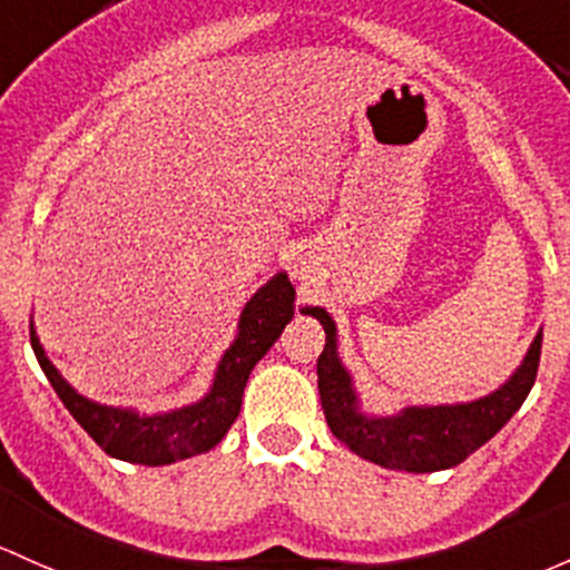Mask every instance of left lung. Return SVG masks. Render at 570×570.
<instances>
[{
	"instance_id": "8db88e82",
	"label": "left lung",
	"mask_w": 570,
	"mask_h": 570,
	"mask_svg": "<svg viewBox=\"0 0 570 570\" xmlns=\"http://www.w3.org/2000/svg\"><path fill=\"white\" fill-rule=\"evenodd\" d=\"M303 314L316 316L325 327V350L316 361V374L327 426L352 453L385 470L436 472L461 464L511 421L535 385L543 333L535 335L511 380L483 399L466 404L404 406L393 417L363 415L350 371L338 357V338L331 314L314 305H305Z\"/></svg>"
}]
</instances>
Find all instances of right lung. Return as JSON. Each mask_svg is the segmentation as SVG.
Listing matches in <instances>:
<instances>
[{
	"instance_id": "obj_1",
	"label": "right lung",
	"mask_w": 570,
	"mask_h": 570,
	"mask_svg": "<svg viewBox=\"0 0 570 570\" xmlns=\"http://www.w3.org/2000/svg\"><path fill=\"white\" fill-rule=\"evenodd\" d=\"M295 314V286L289 275L278 273L245 303L239 314L237 338L220 357L209 393L196 404L164 415H139L136 410L106 406L83 399L62 380L40 346L35 327L29 331L35 357L79 426L114 459L130 464L160 466L171 461L199 456L218 445L243 406V391L254 365L267 355L269 346L284 333Z\"/></svg>"
}]
</instances>
